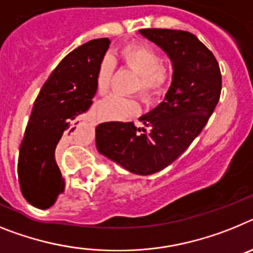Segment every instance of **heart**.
Segmentation results:
<instances>
[{"instance_id":"obj_1","label":"heart","mask_w":253,"mask_h":253,"mask_svg":"<svg viewBox=\"0 0 253 253\" xmlns=\"http://www.w3.org/2000/svg\"><path fill=\"white\" fill-rule=\"evenodd\" d=\"M117 62L137 74L132 91H140L145 102L151 103L163 95L172 81V67L160 61L157 50L148 44L131 43L121 48ZM116 63L113 58L105 56L96 71V89L104 94L111 86ZM140 103L135 96L111 95L98 104V113L103 120L122 121L140 112Z\"/></svg>"}]
</instances>
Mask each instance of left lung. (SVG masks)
<instances>
[{"label": "left lung", "mask_w": 253, "mask_h": 253, "mask_svg": "<svg viewBox=\"0 0 253 253\" xmlns=\"http://www.w3.org/2000/svg\"><path fill=\"white\" fill-rule=\"evenodd\" d=\"M169 56L173 80L164 102L140 121L104 122L95 129L100 154L128 172L149 175L178 159L203 131L218 104L221 74L212 52L192 33L172 29H141Z\"/></svg>", "instance_id": "obj_1"}]
</instances>
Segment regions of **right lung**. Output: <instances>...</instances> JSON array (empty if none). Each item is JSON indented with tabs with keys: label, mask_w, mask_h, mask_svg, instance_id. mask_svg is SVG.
Listing matches in <instances>:
<instances>
[{
	"label": "right lung",
	"mask_w": 253,
	"mask_h": 253,
	"mask_svg": "<svg viewBox=\"0 0 253 253\" xmlns=\"http://www.w3.org/2000/svg\"><path fill=\"white\" fill-rule=\"evenodd\" d=\"M109 43L108 38L93 39L70 52L35 99L17 163L21 193L35 208H50L65 191L56 153L71 141L79 118L93 103L96 71Z\"/></svg>",
	"instance_id": "1"
}]
</instances>
